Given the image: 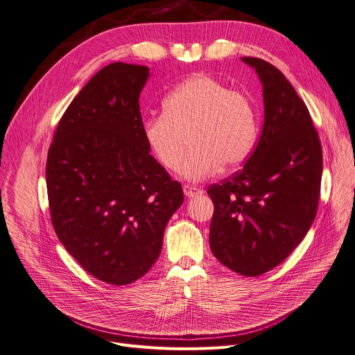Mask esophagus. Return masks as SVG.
Masks as SVG:
<instances>
[{
	"mask_svg": "<svg viewBox=\"0 0 355 355\" xmlns=\"http://www.w3.org/2000/svg\"><path fill=\"white\" fill-rule=\"evenodd\" d=\"M183 193L187 196V198H193L199 193H202V191L199 189V187H195V186H189V184H184L183 186Z\"/></svg>",
	"mask_w": 355,
	"mask_h": 355,
	"instance_id": "obj_1",
	"label": "esophagus"
}]
</instances>
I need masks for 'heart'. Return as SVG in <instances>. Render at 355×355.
Segmentation results:
<instances>
[{"mask_svg":"<svg viewBox=\"0 0 355 355\" xmlns=\"http://www.w3.org/2000/svg\"><path fill=\"white\" fill-rule=\"evenodd\" d=\"M143 137L162 168L173 173L182 171L191 143L184 176L202 180L220 166L225 171L239 168L251 156L258 137L257 114L243 92L196 73L166 94L160 116L144 120Z\"/></svg>","mask_w":355,"mask_h":355,"instance_id":"heart-1","label":"heart"}]
</instances>
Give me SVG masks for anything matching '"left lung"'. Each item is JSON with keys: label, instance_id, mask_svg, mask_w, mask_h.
<instances>
[{"label": "left lung", "instance_id": "left-lung-1", "mask_svg": "<svg viewBox=\"0 0 355 355\" xmlns=\"http://www.w3.org/2000/svg\"><path fill=\"white\" fill-rule=\"evenodd\" d=\"M242 60L262 83L263 126L243 168L207 187L215 206L209 243L234 272L258 277L286 259L314 222L322 149L304 100L285 76L262 58Z\"/></svg>", "mask_w": 355, "mask_h": 355}]
</instances>
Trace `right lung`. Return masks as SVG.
I'll return each mask as SVG.
<instances>
[{
  "label": "right lung",
  "mask_w": 355,
  "mask_h": 355,
  "mask_svg": "<svg viewBox=\"0 0 355 355\" xmlns=\"http://www.w3.org/2000/svg\"><path fill=\"white\" fill-rule=\"evenodd\" d=\"M149 67L112 62L73 98L55 129L46 180L51 222L94 278L128 285L156 262L182 186L149 153L139 96Z\"/></svg>",
  "instance_id": "right-lung-1"
}]
</instances>
